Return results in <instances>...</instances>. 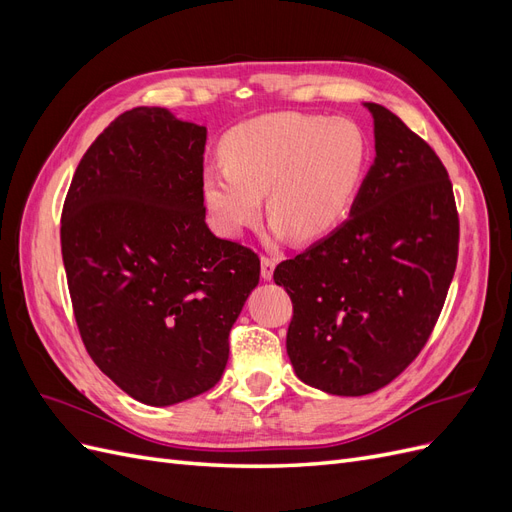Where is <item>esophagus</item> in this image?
<instances>
[{
  "mask_svg": "<svg viewBox=\"0 0 512 512\" xmlns=\"http://www.w3.org/2000/svg\"><path fill=\"white\" fill-rule=\"evenodd\" d=\"M273 269H275V260L269 258V256H262L260 258V275H262V280H271Z\"/></svg>",
  "mask_w": 512,
  "mask_h": 512,
  "instance_id": "1",
  "label": "esophagus"
}]
</instances>
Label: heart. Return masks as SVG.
<instances>
[{
    "label": "heart",
    "instance_id": "b5f03b06",
    "mask_svg": "<svg viewBox=\"0 0 512 512\" xmlns=\"http://www.w3.org/2000/svg\"><path fill=\"white\" fill-rule=\"evenodd\" d=\"M224 166L203 173V196L218 226L239 235L262 211L275 235L316 241L350 209L367 168L369 143L346 117L271 113L222 138Z\"/></svg>",
    "mask_w": 512,
    "mask_h": 512
}]
</instances>
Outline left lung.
Wrapping results in <instances>:
<instances>
[{
    "label": "left lung",
    "mask_w": 512,
    "mask_h": 512,
    "mask_svg": "<svg viewBox=\"0 0 512 512\" xmlns=\"http://www.w3.org/2000/svg\"><path fill=\"white\" fill-rule=\"evenodd\" d=\"M376 160L350 218L273 271L292 301L290 363L305 384L359 397L427 344L453 282L459 215L440 158L389 108L367 102Z\"/></svg>",
    "instance_id": "8db88e82"
}]
</instances>
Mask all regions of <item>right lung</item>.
Returning a JSON list of instances; mask_svg holds the SVG:
<instances>
[{
	"label": "right lung",
	"mask_w": 512,
	"mask_h": 512,
	"mask_svg": "<svg viewBox=\"0 0 512 512\" xmlns=\"http://www.w3.org/2000/svg\"><path fill=\"white\" fill-rule=\"evenodd\" d=\"M207 128L166 108L119 115L87 149L61 211L72 309L94 363L147 406L218 384L260 258L205 224Z\"/></svg>",
	"instance_id": "obj_1"
}]
</instances>
